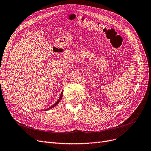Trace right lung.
<instances>
[{
  "label": "right lung",
  "mask_w": 151,
  "mask_h": 151,
  "mask_svg": "<svg viewBox=\"0 0 151 151\" xmlns=\"http://www.w3.org/2000/svg\"><path fill=\"white\" fill-rule=\"evenodd\" d=\"M62 96H63V92H62L61 93V94H60V98H59V99L58 100V101L55 103L54 104H53L52 105V106H50V108H47V109H45V111H47V110H48V109H52V108H53L54 106H56V105L59 103V102H60V100L62 99Z\"/></svg>",
  "instance_id": "add662e5"
}]
</instances>
